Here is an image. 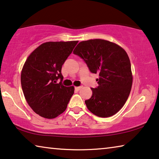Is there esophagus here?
Masks as SVG:
<instances>
[{"label": "esophagus", "instance_id": "esophagus-1", "mask_svg": "<svg viewBox=\"0 0 159 159\" xmlns=\"http://www.w3.org/2000/svg\"><path fill=\"white\" fill-rule=\"evenodd\" d=\"M82 89V86H77V87H75V90H77V91H79L80 89Z\"/></svg>", "mask_w": 159, "mask_h": 159}]
</instances>
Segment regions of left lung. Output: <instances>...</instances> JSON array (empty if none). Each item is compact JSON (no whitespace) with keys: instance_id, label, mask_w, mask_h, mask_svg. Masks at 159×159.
Wrapping results in <instances>:
<instances>
[{"instance_id":"left-lung-1","label":"left lung","mask_w":159,"mask_h":159,"mask_svg":"<svg viewBox=\"0 0 159 159\" xmlns=\"http://www.w3.org/2000/svg\"><path fill=\"white\" fill-rule=\"evenodd\" d=\"M87 64L90 71L98 74V86L85 103L90 112L100 117L114 115L127 101L132 89V74L129 57L119 45L95 39L80 42L74 50Z\"/></svg>"}]
</instances>
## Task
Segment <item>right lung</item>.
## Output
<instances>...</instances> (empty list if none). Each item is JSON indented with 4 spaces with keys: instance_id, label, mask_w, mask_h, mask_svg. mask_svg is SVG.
Segmentation results:
<instances>
[{
    "instance_id": "1",
    "label": "right lung",
    "mask_w": 159,
    "mask_h": 159,
    "mask_svg": "<svg viewBox=\"0 0 159 159\" xmlns=\"http://www.w3.org/2000/svg\"><path fill=\"white\" fill-rule=\"evenodd\" d=\"M78 42H45L25 63L20 78L22 91L30 107L42 117L53 119L64 112L74 95V86L62 84L61 68Z\"/></svg>"
}]
</instances>
